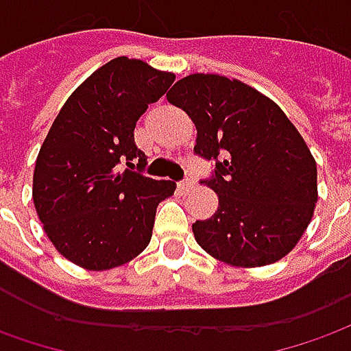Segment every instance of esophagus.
<instances>
[{
  "label": "esophagus",
  "instance_id": "obj_1",
  "mask_svg": "<svg viewBox=\"0 0 351 351\" xmlns=\"http://www.w3.org/2000/svg\"><path fill=\"white\" fill-rule=\"evenodd\" d=\"M178 188H180V192L188 194L192 188H195V182H192V180H184V182H180V184H178Z\"/></svg>",
  "mask_w": 351,
  "mask_h": 351
}]
</instances>
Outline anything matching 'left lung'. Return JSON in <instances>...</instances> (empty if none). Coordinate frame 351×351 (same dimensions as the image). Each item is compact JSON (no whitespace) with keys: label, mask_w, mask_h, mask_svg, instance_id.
Here are the masks:
<instances>
[{"label":"left lung","mask_w":351,"mask_h":351,"mask_svg":"<svg viewBox=\"0 0 351 351\" xmlns=\"http://www.w3.org/2000/svg\"><path fill=\"white\" fill-rule=\"evenodd\" d=\"M194 121V154L215 161L202 180L215 215L192 225L209 256L234 267L271 265L292 252L317 204V165L273 99L219 75L180 78L167 94Z\"/></svg>","instance_id":"8db88e82"}]
</instances>
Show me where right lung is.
Masks as SVG:
<instances>
[{
  "label": "right lung",
  "instance_id": "right-lung-1",
  "mask_svg": "<svg viewBox=\"0 0 351 351\" xmlns=\"http://www.w3.org/2000/svg\"><path fill=\"white\" fill-rule=\"evenodd\" d=\"M173 80L140 59L117 57L76 88L45 136L32 184L36 213L75 265L107 271L149 244L157 206L176 184L134 171L147 165L134 126Z\"/></svg>",
  "mask_w": 351,
  "mask_h": 351
}]
</instances>
